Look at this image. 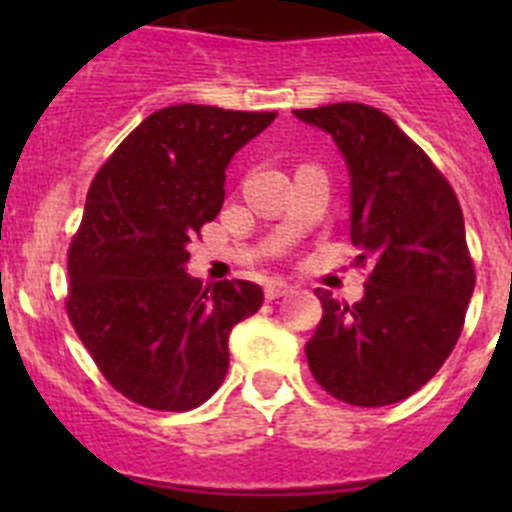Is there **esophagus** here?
Listing matches in <instances>:
<instances>
[{
  "label": "esophagus",
  "instance_id": "esophagus-1",
  "mask_svg": "<svg viewBox=\"0 0 512 512\" xmlns=\"http://www.w3.org/2000/svg\"><path fill=\"white\" fill-rule=\"evenodd\" d=\"M289 284L287 282H282V279H271L269 284H266V300H279V297H284L289 292Z\"/></svg>",
  "mask_w": 512,
  "mask_h": 512
}]
</instances>
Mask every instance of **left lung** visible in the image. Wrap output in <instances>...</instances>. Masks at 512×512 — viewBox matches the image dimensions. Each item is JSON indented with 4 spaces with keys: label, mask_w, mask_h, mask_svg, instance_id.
I'll return each mask as SVG.
<instances>
[{
    "label": "left lung",
    "mask_w": 512,
    "mask_h": 512,
    "mask_svg": "<svg viewBox=\"0 0 512 512\" xmlns=\"http://www.w3.org/2000/svg\"><path fill=\"white\" fill-rule=\"evenodd\" d=\"M333 135L351 176V241L372 264L354 305L318 289L305 354L336 400L382 408L418 392L454 351L474 292L464 215L446 176L390 115L359 102L295 110Z\"/></svg>",
    "instance_id": "obj_1"
}]
</instances>
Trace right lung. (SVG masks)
<instances>
[{"mask_svg":"<svg viewBox=\"0 0 512 512\" xmlns=\"http://www.w3.org/2000/svg\"><path fill=\"white\" fill-rule=\"evenodd\" d=\"M277 112L174 104L122 140L87 192L69 246L66 312L94 364L143 408L184 413L228 374V336L264 302L259 284H202L189 243L225 200V169Z\"/></svg>","mask_w":512,"mask_h":512,"instance_id":"add662e5","label":"right lung"}]
</instances>
